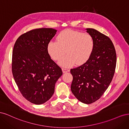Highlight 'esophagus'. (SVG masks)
<instances>
[{"instance_id":"esophagus-1","label":"esophagus","mask_w":129,"mask_h":129,"mask_svg":"<svg viewBox=\"0 0 129 129\" xmlns=\"http://www.w3.org/2000/svg\"><path fill=\"white\" fill-rule=\"evenodd\" d=\"M62 72H63V73H67V72H69V69H66V68H62Z\"/></svg>"}]
</instances>
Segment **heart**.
<instances>
[{
    "label": "heart",
    "instance_id": "obj_1",
    "mask_svg": "<svg viewBox=\"0 0 129 129\" xmlns=\"http://www.w3.org/2000/svg\"><path fill=\"white\" fill-rule=\"evenodd\" d=\"M56 41L48 43V53L54 60L59 61L66 52L67 55L60 62L65 67H72L75 63H84L94 47V40L90 34L70 29L61 31L56 37Z\"/></svg>",
    "mask_w": 129,
    "mask_h": 129
}]
</instances>
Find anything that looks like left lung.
Listing matches in <instances>:
<instances>
[{
	"instance_id": "obj_1",
	"label": "left lung",
	"mask_w": 129,
	"mask_h": 129,
	"mask_svg": "<svg viewBox=\"0 0 129 129\" xmlns=\"http://www.w3.org/2000/svg\"><path fill=\"white\" fill-rule=\"evenodd\" d=\"M92 36L94 47L88 60L71 69L73 79L71 90L80 102L91 104L103 95L114 77L116 53L110 39L93 28H87Z\"/></svg>"
}]
</instances>
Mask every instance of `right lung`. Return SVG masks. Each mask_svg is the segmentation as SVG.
Masks as SVG:
<instances>
[{
    "mask_svg": "<svg viewBox=\"0 0 129 129\" xmlns=\"http://www.w3.org/2000/svg\"><path fill=\"white\" fill-rule=\"evenodd\" d=\"M57 30L42 28L21 35L14 45L12 72L19 91L27 101L41 104L54 92L62 75L61 68L51 59L47 45Z\"/></svg>",
    "mask_w": 129,
    "mask_h": 129,
    "instance_id": "add662e5",
    "label": "right lung"
}]
</instances>
